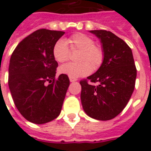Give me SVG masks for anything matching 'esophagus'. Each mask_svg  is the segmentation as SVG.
I'll return each mask as SVG.
<instances>
[{
    "label": "esophagus",
    "mask_w": 151,
    "mask_h": 151,
    "mask_svg": "<svg viewBox=\"0 0 151 151\" xmlns=\"http://www.w3.org/2000/svg\"><path fill=\"white\" fill-rule=\"evenodd\" d=\"M69 81H70L71 82H76V81H77V79L73 78H69Z\"/></svg>",
    "instance_id": "obj_1"
}]
</instances>
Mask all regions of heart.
<instances>
[{
    "instance_id": "obj_1",
    "label": "heart",
    "mask_w": 151,
    "mask_h": 151,
    "mask_svg": "<svg viewBox=\"0 0 151 151\" xmlns=\"http://www.w3.org/2000/svg\"><path fill=\"white\" fill-rule=\"evenodd\" d=\"M80 50L77 63H68L60 68V72L69 78H77L89 74L91 69H98L104 60V52L94 44V40L88 35L78 33L66 40H58L53 47V56L57 62L63 63L69 57V49Z\"/></svg>"
}]
</instances>
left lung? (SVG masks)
<instances>
[{
	"label": "left lung",
	"instance_id": "1",
	"mask_svg": "<svg viewBox=\"0 0 151 151\" xmlns=\"http://www.w3.org/2000/svg\"><path fill=\"white\" fill-rule=\"evenodd\" d=\"M90 32L100 40L104 60L95 73L80 82L82 108L93 119L111 120L123 111L134 90L137 69L133 52L123 40L110 31Z\"/></svg>",
	"mask_w": 151,
	"mask_h": 151
}]
</instances>
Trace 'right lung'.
<instances>
[{
	"instance_id": "right-lung-1",
	"label": "right lung",
	"mask_w": 151,
	"mask_h": 151,
	"mask_svg": "<svg viewBox=\"0 0 151 151\" xmlns=\"http://www.w3.org/2000/svg\"><path fill=\"white\" fill-rule=\"evenodd\" d=\"M64 34L40 29L22 40L12 53L9 65V91L16 108L31 123L50 122L61 111L69 79L65 74L55 79L58 63L52 51Z\"/></svg>"
}]
</instances>
